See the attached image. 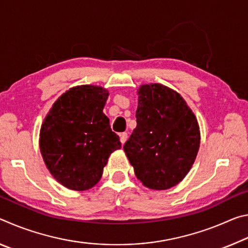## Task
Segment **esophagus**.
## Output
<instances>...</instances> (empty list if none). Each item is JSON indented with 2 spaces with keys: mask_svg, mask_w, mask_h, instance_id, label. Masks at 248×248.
Segmentation results:
<instances>
[{
  "mask_svg": "<svg viewBox=\"0 0 248 248\" xmlns=\"http://www.w3.org/2000/svg\"><path fill=\"white\" fill-rule=\"evenodd\" d=\"M127 139H128V134L125 133V132H124V133H120V142L123 144H124V142L127 141Z\"/></svg>",
  "mask_w": 248,
  "mask_h": 248,
  "instance_id": "esophagus-1",
  "label": "esophagus"
}]
</instances>
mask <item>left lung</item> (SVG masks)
Here are the masks:
<instances>
[{"label":"left lung","mask_w":248,"mask_h":248,"mask_svg":"<svg viewBox=\"0 0 248 248\" xmlns=\"http://www.w3.org/2000/svg\"><path fill=\"white\" fill-rule=\"evenodd\" d=\"M137 127L124 145L137 178L164 190L191 169L200 144L197 119L182 96L161 84L140 87Z\"/></svg>","instance_id":"obj_1"}]
</instances>
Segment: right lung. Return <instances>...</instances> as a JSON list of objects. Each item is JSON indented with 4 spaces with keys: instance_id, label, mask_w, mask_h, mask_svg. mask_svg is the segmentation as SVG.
<instances>
[{
    "instance_id": "add662e5",
    "label": "right lung",
    "mask_w": 248,
    "mask_h": 248,
    "mask_svg": "<svg viewBox=\"0 0 248 248\" xmlns=\"http://www.w3.org/2000/svg\"><path fill=\"white\" fill-rule=\"evenodd\" d=\"M107 97L99 86L73 87L53 104L41 125L45 164L69 189L86 190L97 184L109 155L121 148L103 114Z\"/></svg>"
}]
</instances>
